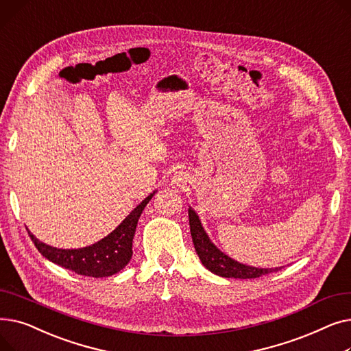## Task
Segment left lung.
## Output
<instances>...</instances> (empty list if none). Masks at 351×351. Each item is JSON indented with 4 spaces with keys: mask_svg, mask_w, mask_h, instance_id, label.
I'll list each match as a JSON object with an SVG mask.
<instances>
[{
    "mask_svg": "<svg viewBox=\"0 0 351 351\" xmlns=\"http://www.w3.org/2000/svg\"><path fill=\"white\" fill-rule=\"evenodd\" d=\"M189 225H191V234L195 245V250L199 256L200 262L204 263L206 269H209L212 273L217 276H222V278H233V279H257V278H262L265 274H270L282 269V267H276V269L252 267L230 259L229 256L220 252L209 241L208 234L205 233L204 228L200 225L197 215L192 208H189Z\"/></svg>",
    "mask_w": 351,
    "mask_h": 351,
    "instance_id": "8db88e82",
    "label": "left lung"
}]
</instances>
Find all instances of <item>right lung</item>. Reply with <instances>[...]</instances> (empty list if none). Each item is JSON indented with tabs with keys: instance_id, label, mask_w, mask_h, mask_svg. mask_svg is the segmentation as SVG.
Wrapping results in <instances>:
<instances>
[{
	"instance_id": "obj_1",
	"label": "right lung",
	"mask_w": 351,
	"mask_h": 351,
	"mask_svg": "<svg viewBox=\"0 0 351 351\" xmlns=\"http://www.w3.org/2000/svg\"><path fill=\"white\" fill-rule=\"evenodd\" d=\"M152 196L154 193L142 200L112 233L88 247L57 249L40 242L32 233L28 234L35 247L52 263L88 278H106L122 270L131 261L138 219Z\"/></svg>"
}]
</instances>
